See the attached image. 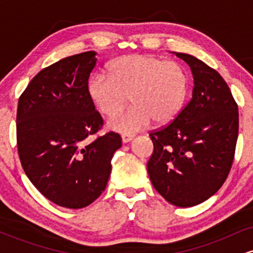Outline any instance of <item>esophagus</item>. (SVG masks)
Segmentation results:
<instances>
[{
	"label": "esophagus",
	"mask_w": 253,
	"mask_h": 253,
	"mask_svg": "<svg viewBox=\"0 0 253 253\" xmlns=\"http://www.w3.org/2000/svg\"><path fill=\"white\" fill-rule=\"evenodd\" d=\"M134 138V135H132V134H123L121 135V139H123V143H129L130 140H132V139Z\"/></svg>",
	"instance_id": "34e87169"
}]
</instances>
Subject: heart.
Wrapping results in <instances>:
<instances>
[{
    "mask_svg": "<svg viewBox=\"0 0 253 253\" xmlns=\"http://www.w3.org/2000/svg\"><path fill=\"white\" fill-rule=\"evenodd\" d=\"M106 74L90 77L86 91L92 106L104 117L118 114L129 100L133 106L109 120V127L134 133L155 121L167 125L181 113L189 92V77L182 64L151 54L115 59Z\"/></svg>",
    "mask_w": 253,
    "mask_h": 253,
    "instance_id": "heart-1",
    "label": "heart"
}]
</instances>
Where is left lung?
Returning a JSON list of instances; mask_svg holds the SVG:
<instances>
[{"label":"left lung","mask_w":253,"mask_h":253,"mask_svg":"<svg viewBox=\"0 0 253 253\" xmlns=\"http://www.w3.org/2000/svg\"><path fill=\"white\" fill-rule=\"evenodd\" d=\"M190 66L193 97L177 118L153 130L147 171L155 189L177 207H193L227 178L239 129V114L227 83L202 60L176 53Z\"/></svg>","instance_id":"8db88e82"}]
</instances>
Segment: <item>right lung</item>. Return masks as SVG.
<instances>
[{
    "mask_svg": "<svg viewBox=\"0 0 253 253\" xmlns=\"http://www.w3.org/2000/svg\"><path fill=\"white\" fill-rule=\"evenodd\" d=\"M95 56L83 52L42 69L17 104V152L26 175L46 199L71 210L103 193L121 147L115 132L90 141L103 125L86 91Z\"/></svg>",
    "mask_w": 253,
    "mask_h": 253,
    "instance_id": "1",
    "label": "right lung"
}]
</instances>
